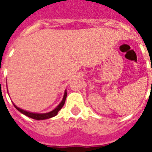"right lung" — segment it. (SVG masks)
Returning <instances> with one entry per match:
<instances>
[{"instance_id": "add662e5", "label": "right lung", "mask_w": 152, "mask_h": 152, "mask_svg": "<svg viewBox=\"0 0 152 152\" xmlns=\"http://www.w3.org/2000/svg\"><path fill=\"white\" fill-rule=\"evenodd\" d=\"M66 90H65V92H64V95H63V100L61 101L58 105L55 108L53 109V111H51V112H46V113H37V112H28V111H25L23 109H21L18 107L17 106L14 104L15 106V107L17 110H18V112H20L22 114L25 115H27L28 117L31 118V119H34V120H37V121H42V120H46V119H50V118H52L53 116H55L58 114V112H59L61 108L63 107V105H64V103H65V101H66Z\"/></svg>"}]
</instances>
